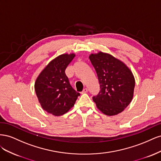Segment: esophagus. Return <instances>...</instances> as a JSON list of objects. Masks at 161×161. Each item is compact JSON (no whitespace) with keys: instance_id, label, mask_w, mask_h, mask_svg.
<instances>
[{"instance_id":"esophagus-1","label":"esophagus","mask_w":161,"mask_h":161,"mask_svg":"<svg viewBox=\"0 0 161 161\" xmlns=\"http://www.w3.org/2000/svg\"><path fill=\"white\" fill-rule=\"evenodd\" d=\"M88 92V89H86V88H85V89H84L83 90H82V94H84V93H86V92Z\"/></svg>"}]
</instances>
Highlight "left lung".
Masks as SVG:
<instances>
[{
	"instance_id": "8db88e82",
	"label": "left lung",
	"mask_w": 161,
	"mask_h": 161,
	"mask_svg": "<svg viewBox=\"0 0 161 161\" xmlns=\"http://www.w3.org/2000/svg\"><path fill=\"white\" fill-rule=\"evenodd\" d=\"M89 60L100 85L99 93L92 97L97 108L107 115L121 113L133 98L135 80L132 72L108 53H92Z\"/></svg>"
}]
</instances>
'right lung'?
Masks as SVG:
<instances>
[{"instance_id":"add662e5","label":"right lung","mask_w":161,"mask_h":161,"mask_svg":"<svg viewBox=\"0 0 161 161\" xmlns=\"http://www.w3.org/2000/svg\"><path fill=\"white\" fill-rule=\"evenodd\" d=\"M74 53L62 54L52 60L38 76L35 91L42 108L55 116L66 114L80 95L72 89L65 70L75 58Z\"/></svg>"}]
</instances>
